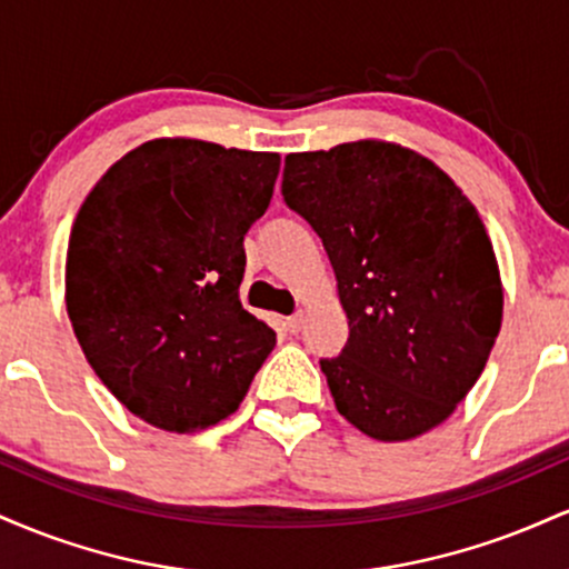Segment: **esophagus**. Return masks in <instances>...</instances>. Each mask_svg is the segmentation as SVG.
<instances>
[{"instance_id":"obj_1","label":"esophagus","mask_w":569,"mask_h":569,"mask_svg":"<svg viewBox=\"0 0 569 569\" xmlns=\"http://www.w3.org/2000/svg\"><path fill=\"white\" fill-rule=\"evenodd\" d=\"M305 326V312L299 310V312H293L291 318H286V331H289V335H297L299 329H302Z\"/></svg>"}]
</instances>
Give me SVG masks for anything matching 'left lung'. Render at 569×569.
Segmentation results:
<instances>
[{"instance_id":"1","label":"left lung","mask_w":569,"mask_h":569,"mask_svg":"<svg viewBox=\"0 0 569 569\" xmlns=\"http://www.w3.org/2000/svg\"><path fill=\"white\" fill-rule=\"evenodd\" d=\"M283 200L335 267L350 337L323 358L337 411L377 441L441 426L468 396L502 323L485 221L415 149L361 139L286 158Z\"/></svg>"}]
</instances>
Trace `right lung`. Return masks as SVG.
<instances>
[{
	"instance_id": "obj_1",
	"label": "right lung",
	"mask_w": 569,
	"mask_h": 569,
	"mask_svg": "<svg viewBox=\"0 0 569 569\" xmlns=\"http://www.w3.org/2000/svg\"><path fill=\"white\" fill-rule=\"evenodd\" d=\"M278 171V152L176 136L130 149L84 198L67 251L69 321L101 382L149 426H217L276 348L238 289L243 238Z\"/></svg>"
}]
</instances>
